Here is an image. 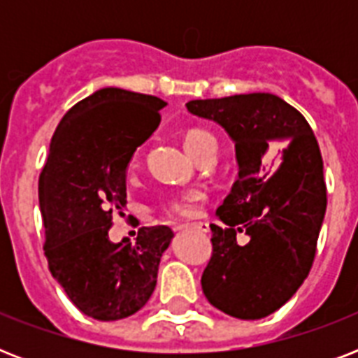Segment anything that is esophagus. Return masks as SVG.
I'll return each instance as SVG.
<instances>
[{
	"label": "esophagus",
	"instance_id": "esophagus-1",
	"mask_svg": "<svg viewBox=\"0 0 358 358\" xmlns=\"http://www.w3.org/2000/svg\"><path fill=\"white\" fill-rule=\"evenodd\" d=\"M187 227H189V229H195V230H199V232H208V230H210V224H208V223H204V221H201V223L180 224L178 229H187Z\"/></svg>",
	"mask_w": 358,
	"mask_h": 358
}]
</instances>
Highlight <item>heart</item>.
<instances>
[{"label":"heart","mask_w":358,"mask_h":358,"mask_svg":"<svg viewBox=\"0 0 358 358\" xmlns=\"http://www.w3.org/2000/svg\"><path fill=\"white\" fill-rule=\"evenodd\" d=\"M215 145V137L210 131L201 128H191L184 135V146L191 157L195 156L196 152L201 150L202 146ZM137 159H131L129 165L134 167ZM202 204H204V193L201 191H187L184 195L173 196L167 204L163 206V212L171 215V217H195L196 213L201 212Z\"/></svg>","instance_id":"obj_1"}]
</instances>
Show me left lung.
Returning <instances> with one entry per match:
<instances>
[{
	"label": "left lung",
	"instance_id": "1",
	"mask_svg": "<svg viewBox=\"0 0 358 358\" xmlns=\"http://www.w3.org/2000/svg\"><path fill=\"white\" fill-rule=\"evenodd\" d=\"M187 111L223 126L236 145L238 178L217 208L202 292L215 308L260 320L289 301L310 271L327 210L323 159L306 119L269 92L191 100ZM283 149L275 173L272 150ZM280 152V150H278ZM241 231L250 241L239 245Z\"/></svg>",
	"mask_w": 358,
	"mask_h": 358
}]
</instances>
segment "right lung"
<instances>
[{
    "label": "right lung",
    "instance_id": "1",
    "mask_svg": "<svg viewBox=\"0 0 358 358\" xmlns=\"http://www.w3.org/2000/svg\"><path fill=\"white\" fill-rule=\"evenodd\" d=\"M162 98L106 87L66 111L38 178L53 278L85 316L115 322L141 310L157 282L169 227H143L113 243V213L126 206V169L159 126Z\"/></svg>",
    "mask_w": 358,
    "mask_h": 358
}]
</instances>
